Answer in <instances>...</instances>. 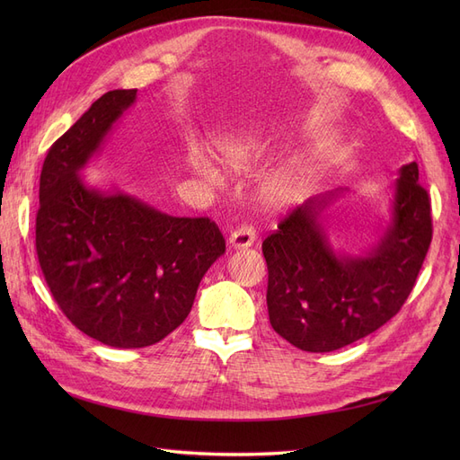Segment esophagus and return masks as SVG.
I'll return each mask as SVG.
<instances>
[{"mask_svg": "<svg viewBox=\"0 0 460 460\" xmlns=\"http://www.w3.org/2000/svg\"><path fill=\"white\" fill-rule=\"evenodd\" d=\"M255 238H257L255 228L243 225V226L235 228V230L230 234L228 243H230V247H234V249H243V247H252V245L255 243Z\"/></svg>", "mask_w": 460, "mask_h": 460, "instance_id": "esophagus-1", "label": "esophagus"}]
</instances>
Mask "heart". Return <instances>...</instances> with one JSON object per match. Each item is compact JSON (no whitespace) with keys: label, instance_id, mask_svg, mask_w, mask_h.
Masks as SVG:
<instances>
[{"label":"heart","instance_id":"b5f03b06","mask_svg":"<svg viewBox=\"0 0 460 460\" xmlns=\"http://www.w3.org/2000/svg\"><path fill=\"white\" fill-rule=\"evenodd\" d=\"M255 149L257 147L252 144L228 146L226 155L235 169L247 171L255 159V153H257ZM193 166H196V171L207 180L208 184H213V186L222 184V176H220L218 169L205 155H196V159H193ZM311 172L313 171L307 163L289 164L288 169L278 172L270 180V182L264 186V191H262L264 203L272 208H286V207L296 205L309 186Z\"/></svg>","mask_w":460,"mask_h":460}]
</instances>
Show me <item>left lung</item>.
I'll list each match as a JSON object with an SVG mask.
<instances>
[{
  "label": "left lung",
  "mask_w": 460,
  "mask_h": 460,
  "mask_svg": "<svg viewBox=\"0 0 460 460\" xmlns=\"http://www.w3.org/2000/svg\"><path fill=\"white\" fill-rule=\"evenodd\" d=\"M343 193L307 199L262 242L270 324L303 351L341 349L395 316L431 242L429 199L416 163L399 169L378 238L358 255L338 252L330 240L328 211Z\"/></svg>",
  "instance_id": "obj_1"
}]
</instances>
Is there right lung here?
<instances>
[{
  "label": "right lung",
  "mask_w": 460,
  "mask_h": 460,
  "mask_svg": "<svg viewBox=\"0 0 460 460\" xmlns=\"http://www.w3.org/2000/svg\"><path fill=\"white\" fill-rule=\"evenodd\" d=\"M136 92L103 93L49 147L36 217L53 299L80 332L117 349L153 345L182 324L201 278L226 252L208 218L166 215L117 186L82 180Z\"/></svg>",
  "instance_id": "1"
}]
</instances>
